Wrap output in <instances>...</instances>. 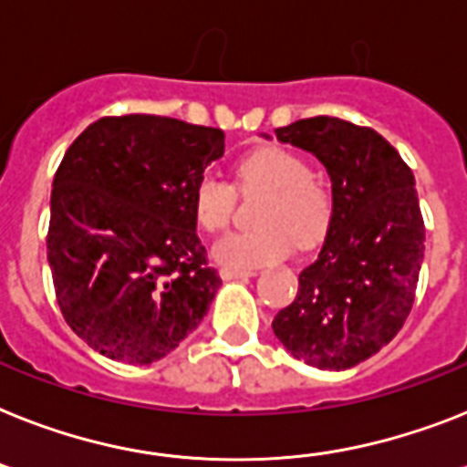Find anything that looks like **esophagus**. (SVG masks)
<instances>
[{
    "mask_svg": "<svg viewBox=\"0 0 467 467\" xmlns=\"http://www.w3.org/2000/svg\"><path fill=\"white\" fill-rule=\"evenodd\" d=\"M219 275H222V279L231 281V279H248V276H255V272H253V269H229V267H224L222 272H219Z\"/></svg>",
    "mask_w": 467,
    "mask_h": 467,
    "instance_id": "obj_1",
    "label": "esophagus"
}]
</instances>
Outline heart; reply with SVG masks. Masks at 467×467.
I'll use <instances>...</instances> for the list:
<instances>
[{"instance_id": "1", "label": "heart", "mask_w": 467, "mask_h": 467, "mask_svg": "<svg viewBox=\"0 0 467 467\" xmlns=\"http://www.w3.org/2000/svg\"><path fill=\"white\" fill-rule=\"evenodd\" d=\"M243 192L267 191L257 212L255 231H238L214 243L212 257L229 269H250L288 255L291 245L312 248L325 238L331 224L334 200L325 181L310 171L300 155L279 145H262L241 157L234 169ZM236 188L202 176L192 188V214L207 234H219L231 224Z\"/></svg>"}]
</instances>
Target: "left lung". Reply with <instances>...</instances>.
<instances>
[{"instance_id": "obj_1", "label": "left lung", "mask_w": 467, "mask_h": 467, "mask_svg": "<svg viewBox=\"0 0 467 467\" xmlns=\"http://www.w3.org/2000/svg\"><path fill=\"white\" fill-rule=\"evenodd\" d=\"M275 133L325 164L334 212L317 260L300 272L298 294L272 329L312 368H356L413 307L425 257L415 176L377 130L344 119H300Z\"/></svg>"}]
</instances>
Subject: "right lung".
<instances>
[{
	"label": "right lung",
	"instance_id": "obj_1",
	"mask_svg": "<svg viewBox=\"0 0 467 467\" xmlns=\"http://www.w3.org/2000/svg\"><path fill=\"white\" fill-rule=\"evenodd\" d=\"M224 130L155 114L104 117L54 173L47 260L67 325L129 365L171 353L210 310L219 275L195 234L192 188Z\"/></svg>",
	"mask_w": 467,
	"mask_h": 467
}]
</instances>
